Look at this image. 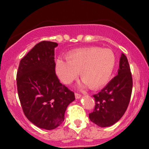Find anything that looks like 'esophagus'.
<instances>
[{
  "mask_svg": "<svg viewBox=\"0 0 149 149\" xmlns=\"http://www.w3.org/2000/svg\"><path fill=\"white\" fill-rule=\"evenodd\" d=\"M75 97L76 99H80L81 97V95L80 94H78V93H75Z\"/></svg>",
  "mask_w": 149,
  "mask_h": 149,
  "instance_id": "34e87169",
  "label": "esophagus"
}]
</instances>
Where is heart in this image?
Instances as JSON below:
<instances>
[{
  "instance_id": "1",
  "label": "heart",
  "mask_w": 149,
  "mask_h": 149,
  "mask_svg": "<svg viewBox=\"0 0 149 149\" xmlns=\"http://www.w3.org/2000/svg\"><path fill=\"white\" fill-rule=\"evenodd\" d=\"M66 61L58 59L55 71L61 82L70 84L78 77L92 89L105 85L112 74L116 58L111 49L97 47L84 48L70 52Z\"/></svg>"
}]
</instances>
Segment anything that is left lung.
<instances>
[{
  "label": "left lung",
  "instance_id": "obj_1",
  "mask_svg": "<svg viewBox=\"0 0 149 149\" xmlns=\"http://www.w3.org/2000/svg\"><path fill=\"white\" fill-rule=\"evenodd\" d=\"M133 88V79L127 58L122 53L118 75L101 91L93 95L95 107L89 119L102 127H109L119 120L127 109Z\"/></svg>",
  "mask_w": 149,
  "mask_h": 149
}]
</instances>
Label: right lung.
I'll list each match as a JSON object with an SVG mask.
<instances>
[{
  "label": "right lung",
  "mask_w": 149,
  "mask_h": 149,
  "mask_svg": "<svg viewBox=\"0 0 149 149\" xmlns=\"http://www.w3.org/2000/svg\"><path fill=\"white\" fill-rule=\"evenodd\" d=\"M58 43L42 41L21 60L16 75L18 95L25 116L40 128L53 130L65 119L75 95L55 74Z\"/></svg>",
  "instance_id": "obj_1"
}]
</instances>
